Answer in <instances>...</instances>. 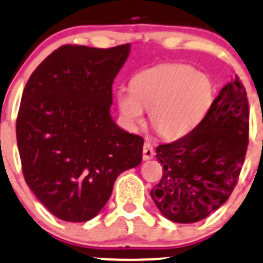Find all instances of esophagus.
<instances>
[{
	"label": "esophagus",
	"mask_w": 263,
	"mask_h": 263,
	"mask_svg": "<svg viewBox=\"0 0 263 263\" xmlns=\"http://www.w3.org/2000/svg\"><path fill=\"white\" fill-rule=\"evenodd\" d=\"M154 155H155V152L154 149H153L152 145H150L149 142H145L144 147H142V158H144V160L153 159Z\"/></svg>",
	"instance_id": "esophagus-1"
}]
</instances>
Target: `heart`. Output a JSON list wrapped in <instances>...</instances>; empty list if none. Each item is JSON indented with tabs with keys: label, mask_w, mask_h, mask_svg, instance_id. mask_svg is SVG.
<instances>
[{
	"label": "heart",
	"mask_w": 263,
	"mask_h": 263,
	"mask_svg": "<svg viewBox=\"0 0 263 263\" xmlns=\"http://www.w3.org/2000/svg\"><path fill=\"white\" fill-rule=\"evenodd\" d=\"M213 103L210 77L185 64L168 63L136 73L129 90L119 88L116 104L123 123L137 129L145 123V110L158 134L180 140L199 126Z\"/></svg>",
	"instance_id": "obj_1"
}]
</instances>
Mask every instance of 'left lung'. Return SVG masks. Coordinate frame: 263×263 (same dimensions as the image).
<instances>
[{
  "label": "left lung",
  "instance_id": "1",
  "mask_svg": "<svg viewBox=\"0 0 263 263\" xmlns=\"http://www.w3.org/2000/svg\"><path fill=\"white\" fill-rule=\"evenodd\" d=\"M248 136V99L235 76L190 135L157 147L164 172L150 195L160 213L173 222L193 223L218 210L238 182Z\"/></svg>",
  "mask_w": 263,
  "mask_h": 263
}]
</instances>
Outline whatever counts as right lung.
<instances>
[{
  "label": "right lung",
  "mask_w": 263,
  "mask_h": 263,
  "mask_svg": "<svg viewBox=\"0 0 263 263\" xmlns=\"http://www.w3.org/2000/svg\"><path fill=\"white\" fill-rule=\"evenodd\" d=\"M129 48V43L61 46L23 91L16 119L23 175L40 202L63 221L95 217L117 177L142 160V137L122 129L110 116L111 86Z\"/></svg>",
  "instance_id": "obj_1"
}]
</instances>
